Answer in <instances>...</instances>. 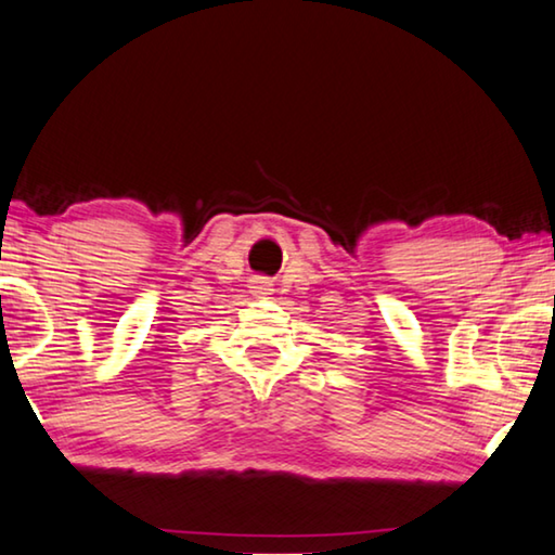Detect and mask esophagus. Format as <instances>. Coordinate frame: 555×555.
I'll return each mask as SVG.
<instances>
[{
  "instance_id": "34e87169",
  "label": "esophagus",
  "mask_w": 555,
  "mask_h": 555,
  "mask_svg": "<svg viewBox=\"0 0 555 555\" xmlns=\"http://www.w3.org/2000/svg\"><path fill=\"white\" fill-rule=\"evenodd\" d=\"M253 289L255 293H270V283L266 278H255L253 280Z\"/></svg>"
}]
</instances>
